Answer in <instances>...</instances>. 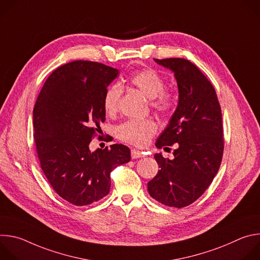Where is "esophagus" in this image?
Segmentation results:
<instances>
[{"label":"esophagus","mask_w":260,"mask_h":260,"mask_svg":"<svg viewBox=\"0 0 260 260\" xmlns=\"http://www.w3.org/2000/svg\"><path fill=\"white\" fill-rule=\"evenodd\" d=\"M131 155H132V158L135 159V158H140V157H143V153L137 149H132L131 151Z\"/></svg>","instance_id":"obj_1"}]
</instances>
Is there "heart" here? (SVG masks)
<instances>
[{"instance_id": "obj_1", "label": "heart", "mask_w": 260, "mask_h": 260, "mask_svg": "<svg viewBox=\"0 0 260 260\" xmlns=\"http://www.w3.org/2000/svg\"><path fill=\"white\" fill-rule=\"evenodd\" d=\"M128 82L149 99L152 109L162 114H168L175 106V94L165 88V79L160 74L151 68L133 74ZM122 94L119 83L110 85L104 94L103 105L106 113L115 114ZM157 125L152 119H129L116 127V136L119 140L139 147H144L153 138Z\"/></svg>"}]
</instances>
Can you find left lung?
<instances>
[{"label": "left lung", "instance_id": "8db88e82", "mask_svg": "<svg viewBox=\"0 0 260 260\" xmlns=\"http://www.w3.org/2000/svg\"><path fill=\"white\" fill-rule=\"evenodd\" d=\"M154 60L175 73L179 103L157 148L176 144L174 158L155 154L159 171L148 182V192L162 205L183 208L196 202L210 186L224 149L221 107L212 83L185 58Z\"/></svg>", "mask_w": 260, "mask_h": 260}]
</instances>
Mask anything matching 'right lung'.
I'll return each instance as SVG.
<instances>
[{
    "label": "right lung",
    "instance_id": "obj_1",
    "mask_svg": "<svg viewBox=\"0 0 260 260\" xmlns=\"http://www.w3.org/2000/svg\"><path fill=\"white\" fill-rule=\"evenodd\" d=\"M118 70L101 62L74 60L56 68L34 108V139L41 169L54 191L75 206L109 193L110 174L131 160L129 148L114 144L89 150L106 120L103 99Z\"/></svg>",
    "mask_w": 260,
    "mask_h": 260
}]
</instances>
